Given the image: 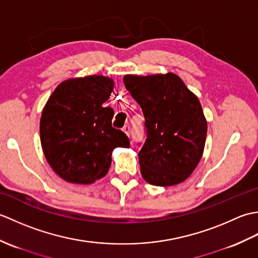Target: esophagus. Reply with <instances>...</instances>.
I'll return each mask as SVG.
<instances>
[{
	"mask_svg": "<svg viewBox=\"0 0 258 258\" xmlns=\"http://www.w3.org/2000/svg\"><path fill=\"white\" fill-rule=\"evenodd\" d=\"M123 132L127 135V136H130V134H131V127L128 125H125L124 127H123Z\"/></svg>",
	"mask_w": 258,
	"mask_h": 258,
	"instance_id": "1",
	"label": "esophagus"
}]
</instances>
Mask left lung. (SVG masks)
Listing matches in <instances>:
<instances>
[{
	"label": "left lung",
	"mask_w": 258,
	"mask_h": 258,
	"mask_svg": "<svg viewBox=\"0 0 258 258\" xmlns=\"http://www.w3.org/2000/svg\"><path fill=\"white\" fill-rule=\"evenodd\" d=\"M123 82L145 117L146 141L139 153L142 176L155 186L184 182L205 147L207 122L199 98L174 73L128 74Z\"/></svg>",
	"instance_id": "1"
}]
</instances>
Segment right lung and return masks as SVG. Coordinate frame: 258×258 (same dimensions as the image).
Returning <instances> with one entry per match:
<instances>
[{"label":"right lung","instance_id":"right-lung-1","mask_svg":"<svg viewBox=\"0 0 258 258\" xmlns=\"http://www.w3.org/2000/svg\"><path fill=\"white\" fill-rule=\"evenodd\" d=\"M114 81L103 75L69 79L58 84L42 111L40 136L47 163L69 183L87 185L105 176L116 147H130L112 127L114 111L104 107Z\"/></svg>","mask_w":258,"mask_h":258}]
</instances>
